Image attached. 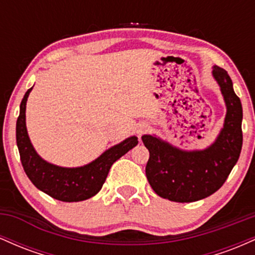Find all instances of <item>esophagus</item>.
<instances>
[{"label": "esophagus", "instance_id": "34e87169", "mask_svg": "<svg viewBox=\"0 0 255 255\" xmlns=\"http://www.w3.org/2000/svg\"><path fill=\"white\" fill-rule=\"evenodd\" d=\"M148 129V126L146 124H140L139 126L136 127V134L137 135H142V134L146 133Z\"/></svg>", "mask_w": 255, "mask_h": 255}]
</instances>
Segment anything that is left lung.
Wrapping results in <instances>:
<instances>
[{
	"label": "left lung",
	"mask_w": 255,
	"mask_h": 255,
	"mask_svg": "<svg viewBox=\"0 0 255 255\" xmlns=\"http://www.w3.org/2000/svg\"><path fill=\"white\" fill-rule=\"evenodd\" d=\"M221 86L227 116L224 127L210 147L183 151L152 135L141 136L150 152L146 177L159 197L176 203H192L217 192L238 162L242 148V105L233 81L221 67L212 71Z\"/></svg>",
	"instance_id": "obj_1"
}]
</instances>
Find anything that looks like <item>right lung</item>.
<instances>
[{"label": "right lung", "instance_id": "1", "mask_svg": "<svg viewBox=\"0 0 255 255\" xmlns=\"http://www.w3.org/2000/svg\"><path fill=\"white\" fill-rule=\"evenodd\" d=\"M31 90L32 87L22 98L16 121V144L26 175L38 189L57 200L73 203L93 197L101 191L111 165L136 146L137 137H128L105 151L92 163L80 168H62L50 164L38 156L26 129V102Z\"/></svg>", "mask_w": 255, "mask_h": 255}]
</instances>
